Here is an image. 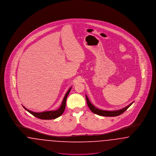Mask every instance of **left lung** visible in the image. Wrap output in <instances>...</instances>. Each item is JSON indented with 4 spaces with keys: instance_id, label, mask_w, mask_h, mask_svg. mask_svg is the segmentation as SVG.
Instances as JSON below:
<instances>
[{
    "instance_id": "1",
    "label": "left lung",
    "mask_w": 156,
    "mask_h": 156,
    "mask_svg": "<svg viewBox=\"0 0 156 156\" xmlns=\"http://www.w3.org/2000/svg\"><path fill=\"white\" fill-rule=\"evenodd\" d=\"M86 99H87V102L88 104V106L90 109V110L93 113L100 115V116H109V117H113V116H119L120 115L122 114L123 112L126 111V110L132 105V103L129 104V105L127 106L125 108L118 110V111H104V110H101L97 108H95L92 104L90 103V102L89 101V99L88 97L86 95Z\"/></svg>"
}]
</instances>
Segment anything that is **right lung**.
<instances>
[{"mask_svg": "<svg viewBox=\"0 0 156 156\" xmlns=\"http://www.w3.org/2000/svg\"><path fill=\"white\" fill-rule=\"evenodd\" d=\"M71 89V88H69V90L67 91L65 97L64 98V99L62 101V104L60 106L59 109L56 111H51L43 112H40V113H36L34 112L30 111L26 109L25 107L23 106V107L27 111L30 113L31 115H33L34 116L36 117L37 118H39L40 119H44V120H50V119H54L55 118H57L58 117L60 116L63 112H64L65 108H66V100L67 98Z\"/></svg>", "mask_w": 156, "mask_h": 156, "instance_id": "add662e5", "label": "right lung"}]
</instances>
